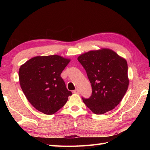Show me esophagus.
<instances>
[{
	"mask_svg": "<svg viewBox=\"0 0 150 150\" xmlns=\"http://www.w3.org/2000/svg\"><path fill=\"white\" fill-rule=\"evenodd\" d=\"M79 92H80V91H79V89H76V90L73 91V93H75V94H79Z\"/></svg>",
	"mask_w": 150,
	"mask_h": 150,
	"instance_id": "1",
	"label": "esophagus"
}]
</instances>
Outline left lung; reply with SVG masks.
<instances>
[{
    "label": "left lung",
    "instance_id": "obj_1",
    "mask_svg": "<svg viewBox=\"0 0 150 150\" xmlns=\"http://www.w3.org/2000/svg\"><path fill=\"white\" fill-rule=\"evenodd\" d=\"M77 59L86 71L92 87L91 96L87 99L82 98L84 103L97 115L114 109L129 86L126 59L108 48L90 51Z\"/></svg>",
    "mask_w": 150,
    "mask_h": 150
}]
</instances>
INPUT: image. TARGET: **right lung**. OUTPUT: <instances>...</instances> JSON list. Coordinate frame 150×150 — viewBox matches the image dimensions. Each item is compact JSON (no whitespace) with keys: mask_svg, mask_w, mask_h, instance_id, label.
Returning a JSON list of instances; mask_svg holds the SVG:
<instances>
[{"mask_svg":"<svg viewBox=\"0 0 150 150\" xmlns=\"http://www.w3.org/2000/svg\"><path fill=\"white\" fill-rule=\"evenodd\" d=\"M69 62L70 59L58 55L37 56L21 66L18 78L22 90L38 111L54 114L72 95L60 77Z\"/></svg>","mask_w":150,"mask_h":150,"instance_id":"right-lung-1","label":"right lung"}]
</instances>
